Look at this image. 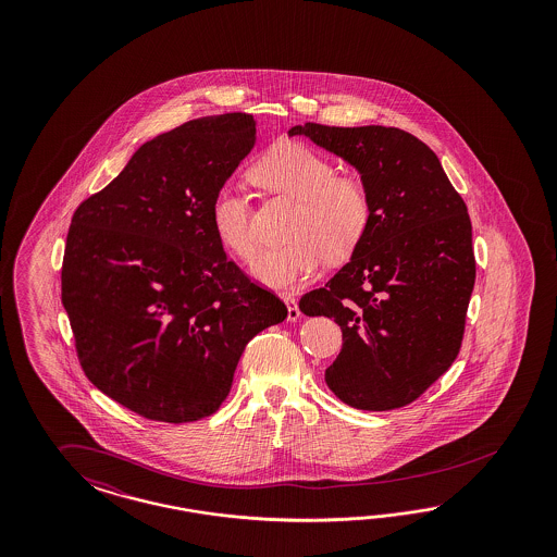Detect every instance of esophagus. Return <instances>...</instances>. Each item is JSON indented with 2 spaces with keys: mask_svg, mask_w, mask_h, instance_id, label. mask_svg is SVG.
I'll list each match as a JSON object with an SVG mask.
<instances>
[{
  "mask_svg": "<svg viewBox=\"0 0 557 557\" xmlns=\"http://www.w3.org/2000/svg\"><path fill=\"white\" fill-rule=\"evenodd\" d=\"M284 302H286L287 306V321H298L300 319V308H298V300L294 298V296H284Z\"/></svg>",
  "mask_w": 557,
  "mask_h": 557,
  "instance_id": "obj_1",
  "label": "esophagus"
}]
</instances>
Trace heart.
<instances>
[{"label":"heart","instance_id":"heart-1","mask_svg":"<svg viewBox=\"0 0 557 557\" xmlns=\"http://www.w3.org/2000/svg\"><path fill=\"white\" fill-rule=\"evenodd\" d=\"M255 177L273 191L300 200L289 224V243L255 255L251 273L263 286L286 289L310 280L331 261L354 253L370 224V196L354 177H341L321 152L286 143L271 149ZM212 228L224 249L247 259L255 251L251 203L240 186L226 182L212 200Z\"/></svg>","mask_w":557,"mask_h":557}]
</instances>
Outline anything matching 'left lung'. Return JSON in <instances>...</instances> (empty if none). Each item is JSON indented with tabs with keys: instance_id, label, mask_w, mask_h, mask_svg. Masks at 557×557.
<instances>
[{
	"instance_id": "obj_1",
	"label": "left lung",
	"mask_w": 557,
	"mask_h": 557,
	"mask_svg": "<svg viewBox=\"0 0 557 557\" xmlns=\"http://www.w3.org/2000/svg\"><path fill=\"white\" fill-rule=\"evenodd\" d=\"M287 135L347 161L370 196L349 263L300 300L306 317L324 314L343 331L326 386L359 410L408 405L459 354L475 282L468 208L437 154L400 128L306 122Z\"/></svg>"
}]
</instances>
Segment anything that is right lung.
Wrapping results in <instances>:
<instances>
[{
  "label": "right lung",
  "instance_id": "1",
  "mask_svg": "<svg viewBox=\"0 0 557 557\" xmlns=\"http://www.w3.org/2000/svg\"><path fill=\"white\" fill-rule=\"evenodd\" d=\"M255 126L222 114L154 136L71 220L61 284L82 368L145 419L216 412L247 343L287 317L212 228V200L253 151Z\"/></svg>",
  "mask_w": 557,
  "mask_h": 557
}]
</instances>
